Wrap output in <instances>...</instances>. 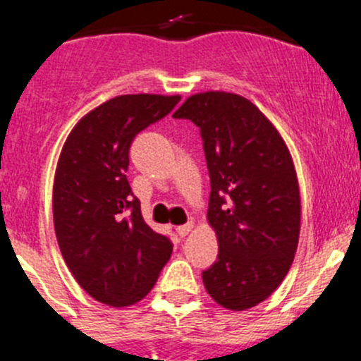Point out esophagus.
Returning <instances> with one entry per match:
<instances>
[{"label": "esophagus", "instance_id": "1", "mask_svg": "<svg viewBox=\"0 0 361 361\" xmlns=\"http://www.w3.org/2000/svg\"><path fill=\"white\" fill-rule=\"evenodd\" d=\"M194 228V225L192 224H187V225H181V227L176 228V234L180 235V238H185V235L190 234V231Z\"/></svg>", "mask_w": 361, "mask_h": 361}]
</instances>
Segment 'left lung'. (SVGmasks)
Here are the masks:
<instances>
[{"instance_id":"8db88e82","label":"left lung","mask_w":361,"mask_h":361,"mask_svg":"<svg viewBox=\"0 0 361 361\" xmlns=\"http://www.w3.org/2000/svg\"><path fill=\"white\" fill-rule=\"evenodd\" d=\"M173 116L201 129L209 171L218 260L202 272L206 292L231 311L255 307L281 285L298 245L300 190L288 147L239 94H194Z\"/></svg>"}]
</instances>
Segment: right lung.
<instances>
[{"mask_svg": "<svg viewBox=\"0 0 361 361\" xmlns=\"http://www.w3.org/2000/svg\"><path fill=\"white\" fill-rule=\"evenodd\" d=\"M180 96L123 94L83 115L69 133L54 178V228L73 278L97 302L127 307L147 297L173 253L148 227L127 181L137 133Z\"/></svg>", "mask_w": 361, "mask_h": 361, "instance_id": "1", "label": "right lung"}]
</instances>
